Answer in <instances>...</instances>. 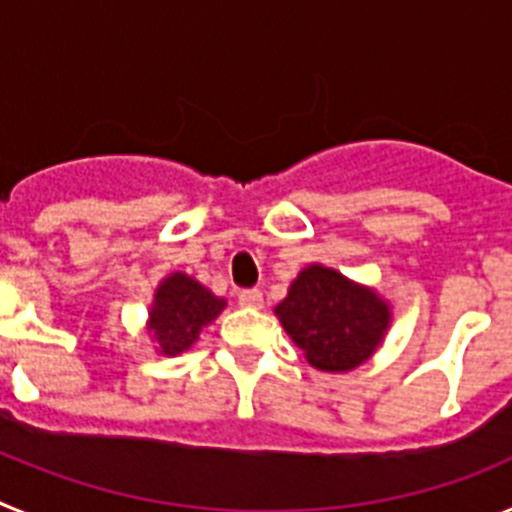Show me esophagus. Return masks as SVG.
Here are the masks:
<instances>
[{"mask_svg": "<svg viewBox=\"0 0 512 512\" xmlns=\"http://www.w3.org/2000/svg\"><path fill=\"white\" fill-rule=\"evenodd\" d=\"M238 305L248 307V310H259L264 305V295H261L259 289H243L241 295H238Z\"/></svg>", "mask_w": 512, "mask_h": 512, "instance_id": "obj_1", "label": "esophagus"}]
</instances>
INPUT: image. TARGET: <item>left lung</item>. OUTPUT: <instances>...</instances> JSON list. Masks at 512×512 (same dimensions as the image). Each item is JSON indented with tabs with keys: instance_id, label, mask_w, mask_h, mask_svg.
<instances>
[{
	"instance_id": "1",
	"label": "left lung",
	"mask_w": 512,
	"mask_h": 512,
	"mask_svg": "<svg viewBox=\"0 0 512 512\" xmlns=\"http://www.w3.org/2000/svg\"><path fill=\"white\" fill-rule=\"evenodd\" d=\"M277 315L305 359L323 372H348L369 359L390 323V310L372 289L318 264L292 282Z\"/></svg>"
}]
</instances>
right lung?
Returning a JSON list of instances; mask_svg holds the SVG:
<instances>
[{"label":"right lung","instance_id":"obj_1","mask_svg":"<svg viewBox=\"0 0 512 512\" xmlns=\"http://www.w3.org/2000/svg\"><path fill=\"white\" fill-rule=\"evenodd\" d=\"M223 307L225 300L212 295L200 282L187 274H174L164 279L156 292V305L151 310L153 338L161 343L164 354H182L200 338V330L223 312Z\"/></svg>","mask_w":512,"mask_h":512}]
</instances>
